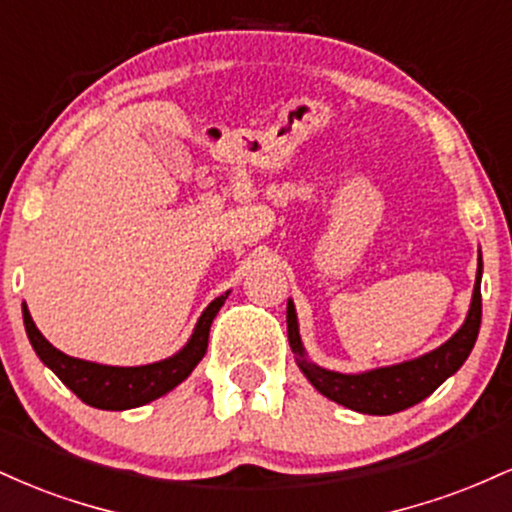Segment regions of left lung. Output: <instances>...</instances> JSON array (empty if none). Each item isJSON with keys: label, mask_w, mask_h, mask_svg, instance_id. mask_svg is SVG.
I'll use <instances>...</instances> for the list:
<instances>
[{"label": "left lung", "mask_w": 512, "mask_h": 512, "mask_svg": "<svg viewBox=\"0 0 512 512\" xmlns=\"http://www.w3.org/2000/svg\"><path fill=\"white\" fill-rule=\"evenodd\" d=\"M481 325V255L477 267V281H474L472 305L464 325L457 330L445 344L433 349L431 354H424L414 361L397 363V366L366 370V373L346 375L337 370H327L315 366L305 356L298 334L296 308L289 301L286 305V327H289V344L296 354L298 368L303 370L305 378L313 383L320 395H325L332 402L342 404L346 409L361 411V414L387 416L397 411L414 407L421 399L431 395L452 373H457L467 356L472 354L474 342H477Z\"/></svg>", "instance_id": "1"}]
</instances>
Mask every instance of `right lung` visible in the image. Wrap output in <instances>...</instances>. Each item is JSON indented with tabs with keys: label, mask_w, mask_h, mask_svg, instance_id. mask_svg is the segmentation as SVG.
Listing matches in <instances>:
<instances>
[{
	"label": "right lung",
	"mask_w": 512,
	"mask_h": 512,
	"mask_svg": "<svg viewBox=\"0 0 512 512\" xmlns=\"http://www.w3.org/2000/svg\"><path fill=\"white\" fill-rule=\"evenodd\" d=\"M228 298L219 296L211 301L204 310L202 317L197 320L195 332H192L190 342H187L175 356L166 358V361L149 363V366H134V368H120V366H101V363L81 361V358L62 354L55 349L48 339L40 334L35 327L31 313H28L26 303H23V325H26V334L31 339V346L40 361L48 366L57 378L62 380L69 390L74 392L81 402L91 404L96 409L108 411H122L142 407V404L154 402V399L163 397L166 392L178 387L187 375L195 370V366L207 354L209 344V330L214 322L216 313L221 310L223 301Z\"/></svg>",
	"instance_id": "obj_1"
}]
</instances>
